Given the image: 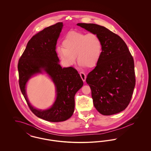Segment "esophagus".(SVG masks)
<instances>
[{"instance_id":"esophagus-1","label":"esophagus","mask_w":151,"mask_h":151,"mask_svg":"<svg viewBox=\"0 0 151 151\" xmlns=\"http://www.w3.org/2000/svg\"><path fill=\"white\" fill-rule=\"evenodd\" d=\"M80 75L81 78V79L83 80V81H86V75L83 72H80Z\"/></svg>"}]
</instances>
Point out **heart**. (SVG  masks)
<instances>
[{
  "label": "heart",
  "mask_w": 151,
  "mask_h": 151,
  "mask_svg": "<svg viewBox=\"0 0 151 151\" xmlns=\"http://www.w3.org/2000/svg\"><path fill=\"white\" fill-rule=\"evenodd\" d=\"M63 47H59V57L68 65L75 63L76 56L81 67L92 68L98 63L102 45L100 38L94 33L86 34L78 31H70L62 41Z\"/></svg>",
  "instance_id": "b5f03b06"
}]
</instances>
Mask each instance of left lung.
Returning a JSON list of instances; mask_svg holds the SVG:
<instances>
[{
	"mask_svg": "<svg viewBox=\"0 0 151 151\" xmlns=\"http://www.w3.org/2000/svg\"><path fill=\"white\" fill-rule=\"evenodd\" d=\"M77 25L96 34L102 45L100 60L86 79L94 106L102 115L118 113L129 105L135 86L134 59L122 38L106 28L95 24Z\"/></svg>",
	"mask_w": 151,
	"mask_h": 151,
	"instance_id": "1",
	"label": "left lung"
}]
</instances>
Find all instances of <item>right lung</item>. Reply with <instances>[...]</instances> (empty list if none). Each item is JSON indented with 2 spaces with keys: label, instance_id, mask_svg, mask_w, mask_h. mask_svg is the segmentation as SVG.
Masks as SVG:
<instances>
[{
  "label": "right lung",
  "instance_id": "add662e5",
  "mask_svg": "<svg viewBox=\"0 0 151 151\" xmlns=\"http://www.w3.org/2000/svg\"><path fill=\"white\" fill-rule=\"evenodd\" d=\"M63 22L47 27L38 32L27 43L19 59V86L31 111L40 118L52 122H62L72 116L75 109V95L83 86L76 70L62 68L56 52V45ZM45 72L56 86V99L50 108L37 109L29 102L26 92L27 81L32 76Z\"/></svg>",
  "mask_w": 151,
  "mask_h": 151
}]
</instances>
